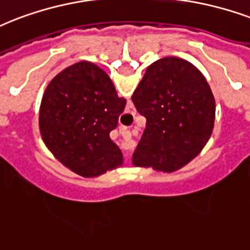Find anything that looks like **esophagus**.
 Listing matches in <instances>:
<instances>
[{"mask_svg": "<svg viewBox=\"0 0 250 250\" xmlns=\"http://www.w3.org/2000/svg\"><path fill=\"white\" fill-rule=\"evenodd\" d=\"M125 156H128V153H125Z\"/></svg>", "mask_w": 250, "mask_h": 250, "instance_id": "obj_1", "label": "esophagus"}]
</instances>
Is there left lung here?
<instances>
[{
	"instance_id": "left-lung-1",
	"label": "left lung",
	"mask_w": 250,
	"mask_h": 250,
	"mask_svg": "<svg viewBox=\"0 0 250 250\" xmlns=\"http://www.w3.org/2000/svg\"><path fill=\"white\" fill-rule=\"evenodd\" d=\"M131 100L146 119L132 156L136 167L177 170L203 149L214 128L212 91L184 59L164 57L148 66Z\"/></svg>"
}]
</instances>
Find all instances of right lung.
<instances>
[{"label": "right lung", "instance_id": "obj_1", "mask_svg": "<svg viewBox=\"0 0 250 250\" xmlns=\"http://www.w3.org/2000/svg\"><path fill=\"white\" fill-rule=\"evenodd\" d=\"M127 101L118 97L106 72L89 62H76L48 83L39 127L53 156L83 177H95L123 163L110 139Z\"/></svg>", "mask_w": 250, "mask_h": 250}]
</instances>
